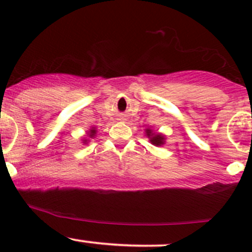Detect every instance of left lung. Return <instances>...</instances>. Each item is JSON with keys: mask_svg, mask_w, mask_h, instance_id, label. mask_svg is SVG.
<instances>
[{"mask_svg": "<svg viewBox=\"0 0 252 252\" xmlns=\"http://www.w3.org/2000/svg\"><path fill=\"white\" fill-rule=\"evenodd\" d=\"M146 136L149 138L150 143L154 144V146H162V144H164V141H166L163 135L158 134V132L153 131V130L149 128L146 129Z\"/></svg>", "mask_w": 252, "mask_h": 252, "instance_id": "1", "label": "left lung"}]
</instances>
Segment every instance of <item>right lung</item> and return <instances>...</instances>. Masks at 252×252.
I'll return each instance as SVG.
<instances>
[{
    "instance_id": "obj_1",
    "label": "right lung",
    "mask_w": 252,
    "mask_h": 252,
    "mask_svg": "<svg viewBox=\"0 0 252 252\" xmlns=\"http://www.w3.org/2000/svg\"><path fill=\"white\" fill-rule=\"evenodd\" d=\"M96 132H97V130H96V128H91L89 130V132H88V135H89V137H94V135H96ZM86 141L88 140H84V143L86 142Z\"/></svg>"
}]
</instances>
